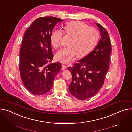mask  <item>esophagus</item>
Wrapping results in <instances>:
<instances>
[{
    "label": "esophagus",
    "mask_w": 132,
    "mask_h": 132,
    "mask_svg": "<svg viewBox=\"0 0 132 132\" xmlns=\"http://www.w3.org/2000/svg\"><path fill=\"white\" fill-rule=\"evenodd\" d=\"M66 66L65 65H62V66H61V69L62 70H65V69H66Z\"/></svg>",
    "instance_id": "obj_1"
}]
</instances>
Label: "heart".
Masks as SVG:
<instances>
[{
  "label": "heart",
  "instance_id": "b5f03b06",
  "mask_svg": "<svg viewBox=\"0 0 132 132\" xmlns=\"http://www.w3.org/2000/svg\"><path fill=\"white\" fill-rule=\"evenodd\" d=\"M64 29L67 36L71 37L69 47L60 49L56 55V59L64 63L73 60L76 56L82 58L89 54L99 39L98 31L81 21L70 22L66 25ZM64 33L63 30L58 29L51 34L50 41L54 48L60 46Z\"/></svg>",
  "mask_w": 132,
  "mask_h": 132
}]
</instances>
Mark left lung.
<instances>
[{
    "label": "left lung",
    "mask_w": 132,
    "mask_h": 132,
    "mask_svg": "<svg viewBox=\"0 0 132 132\" xmlns=\"http://www.w3.org/2000/svg\"><path fill=\"white\" fill-rule=\"evenodd\" d=\"M96 24L101 37L97 46L77 63L68 67L73 78L69 86V92L81 100L90 98L99 91L109 68L111 50L109 34L102 25Z\"/></svg>",
    "instance_id": "obj_1"
}]
</instances>
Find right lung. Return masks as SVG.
Listing matches in <instances>:
<instances>
[{
	"label": "right lung",
	"mask_w": 132,
	"mask_h": 132,
	"mask_svg": "<svg viewBox=\"0 0 132 132\" xmlns=\"http://www.w3.org/2000/svg\"><path fill=\"white\" fill-rule=\"evenodd\" d=\"M63 21L54 16L39 17L25 32L20 51V72L25 88L35 95L48 92L61 71L59 63L48 64L54 57L50 41L52 30Z\"/></svg>",
	"instance_id": "right-lung-1"
}]
</instances>
